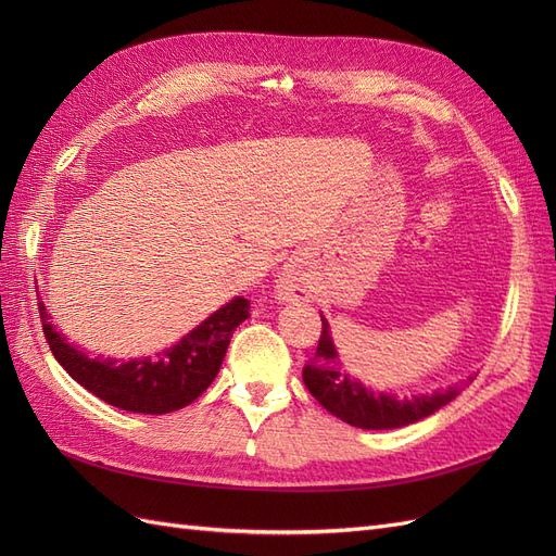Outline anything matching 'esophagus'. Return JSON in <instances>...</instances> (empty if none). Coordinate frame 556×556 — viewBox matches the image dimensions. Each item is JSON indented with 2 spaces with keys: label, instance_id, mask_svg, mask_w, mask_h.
Listing matches in <instances>:
<instances>
[{
  "label": "esophagus",
  "instance_id": "34e87169",
  "mask_svg": "<svg viewBox=\"0 0 556 556\" xmlns=\"http://www.w3.org/2000/svg\"><path fill=\"white\" fill-rule=\"evenodd\" d=\"M311 296V285L306 282L304 274L296 271V268H288L282 271L278 280V299L282 301H304Z\"/></svg>",
  "mask_w": 556,
  "mask_h": 556
}]
</instances>
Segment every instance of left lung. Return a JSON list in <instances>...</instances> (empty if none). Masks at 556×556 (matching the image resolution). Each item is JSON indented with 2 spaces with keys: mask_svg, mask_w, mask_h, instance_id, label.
<instances>
[{
  "mask_svg": "<svg viewBox=\"0 0 556 556\" xmlns=\"http://www.w3.org/2000/svg\"><path fill=\"white\" fill-rule=\"evenodd\" d=\"M336 366H339V355H336L329 327L323 317V333H319L315 357L304 368V382L319 406L359 429H396L419 422L459 394V387L435 394H417L413 399L376 394L366 390L359 380L341 374Z\"/></svg>",
  "mask_w": 556,
  "mask_h": 556,
  "instance_id": "8db88e82",
  "label": "left lung"
}]
</instances>
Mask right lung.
I'll list each match as a JSON object with an SVG mask.
<instances>
[{"label": "right lung", "instance_id": "add662e5", "mask_svg": "<svg viewBox=\"0 0 556 556\" xmlns=\"http://www.w3.org/2000/svg\"><path fill=\"white\" fill-rule=\"evenodd\" d=\"M39 315L50 352L78 384L121 410L164 415L185 408L206 392L220 371L231 333L250 317V301L243 296L231 299L157 359L131 362L86 355L64 343V336L48 325L50 315L41 301Z\"/></svg>", "mask_w": 556, "mask_h": 556}]
</instances>
